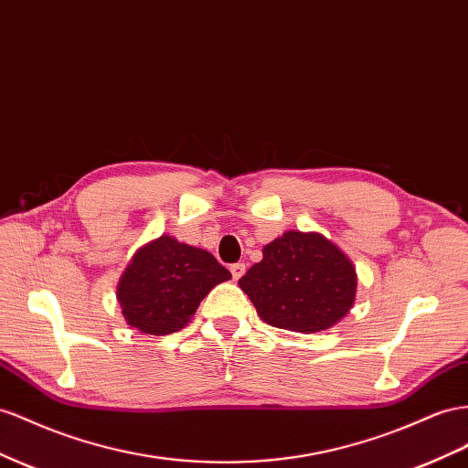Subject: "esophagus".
I'll return each mask as SVG.
<instances>
[{
  "mask_svg": "<svg viewBox=\"0 0 468 468\" xmlns=\"http://www.w3.org/2000/svg\"><path fill=\"white\" fill-rule=\"evenodd\" d=\"M230 271H232V277L234 280H239L246 273V265L244 263H232L230 265Z\"/></svg>",
  "mask_w": 468,
  "mask_h": 468,
  "instance_id": "34e87169",
  "label": "esophagus"
}]
</instances>
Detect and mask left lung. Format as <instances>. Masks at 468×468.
I'll return each instance as SVG.
<instances>
[{"label": "left lung", "instance_id": "obj_1", "mask_svg": "<svg viewBox=\"0 0 468 468\" xmlns=\"http://www.w3.org/2000/svg\"><path fill=\"white\" fill-rule=\"evenodd\" d=\"M238 285L261 321L295 333H319L350 311L356 271L331 239L289 230L263 248V260Z\"/></svg>", "mask_w": 468, "mask_h": 468}]
</instances>
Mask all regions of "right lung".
Wrapping results in <instances>:
<instances>
[{
  "instance_id": "add662e5",
  "label": "right lung",
  "mask_w": 468,
  "mask_h": 468,
  "mask_svg": "<svg viewBox=\"0 0 468 468\" xmlns=\"http://www.w3.org/2000/svg\"><path fill=\"white\" fill-rule=\"evenodd\" d=\"M230 271L210 251L161 236L137 250L118 285V301L130 326L145 335L179 331L214 285Z\"/></svg>"
}]
</instances>
